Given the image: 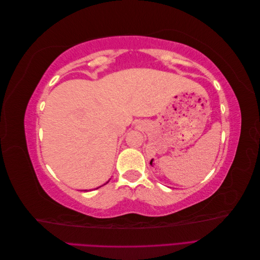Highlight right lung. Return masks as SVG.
<instances>
[{"label":"right lung","mask_w":260,"mask_h":260,"mask_svg":"<svg viewBox=\"0 0 260 260\" xmlns=\"http://www.w3.org/2000/svg\"><path fill=\"white\" fill-rule=\"evenodd\" d=\"M107 182H108V181H107ZM107 182H106V183H107ZM106 183H105V184H106ZM99 187H101V186H99ZM99 187H96V188H99Z\"/></svg>","instance_id":"add662e5"}]
</instances>
